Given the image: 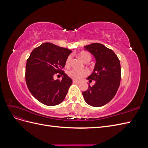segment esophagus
Returning <instances> with one entry per match:
<instances>
[{"instance_id": "1", "label": "esophagus", "mask_w": 148, "mask_h": 148, "mask_svg": "<svg viewBox=\"0 0 148 148\" xmlns=\"http://www.w3.org/2000/svg\"><path fill=\"white\" fill-rule=\"evenodd\" d=\"M73 83H76V84H79V83H80L79 82L77 81V80H73Z\"/></svg>"}]
</instances>
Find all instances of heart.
<instances>
[{
  "mask_svg": "<svg viewBox=\"0 0 148 148\" xmlns=\"http://www.w3.org/2000/svg\"><path fill=\"white\" fill-rule=\"evenodd\" d=\"M79 56L80 58H81L84 62H89L91 59V54L87 52L83 51L82 52H80ZM71 56H69L67 57L65 60V65L66 66L70 65L71 63ZM67 75L72 79H74L75 80H79L87 76L88 75V71L86 70H77L75 69H72L67 71Z\"/></svg>",
  "mask_w": 148,
  "mask_h": 148,
  "instance_id": "b5f03b06",
  "label": "heart"
}]
</instances>
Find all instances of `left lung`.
<instances>
[{"label": "left lung", "mask_w": 148, "mask_h": 148, "mask_svg": "<svg viewBox=\"0 0 148 148\" xmlns=\"http://www.w3.org/2000/svg\"><path fill=\"white\" fill-rule=\"evenodd\" d=\"M84 49L95 56L96 62L92 73L87 78L95 80L82 92L84 101L93 107H101L110 102L117 93L121 79L120 60L114 52L100 43H92Z\"/></svg>", "instance_id": "left-lung-1"}]
</instances>
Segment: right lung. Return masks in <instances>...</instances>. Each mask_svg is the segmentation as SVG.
<instances>
[{
	"label": "right lung",
	"instance_id": "right-lung-1",
	"mask_svg": "<svg viewBox=\"0 0 148 148\" xmlns=\"http://www.w3.org/2000/svg\"><path fill=\"white\" fill-rule=\"evenodd\" d=\"M71 52L66 48L45 42L30 53L26 65V85L31 95L43 104L56 106L64 100L72 79L62 69ZM56 74L63 76L61 80L53 79Z\"/></svg>",
	"mask_w": 148,
	"mask_h": 148
}]
</instances>
